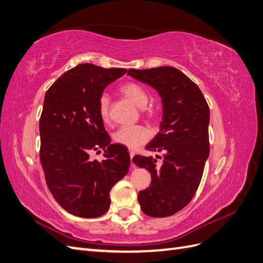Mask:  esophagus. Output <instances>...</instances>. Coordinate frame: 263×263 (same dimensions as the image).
Instances as JSON below:
<instances>
[{
    "mask_svg": "<svg viewBox=\"0 0 263 263\" xmlns=\"http://www.w3.org/2000/svg\"><path fill=\"white\" fill-rule=\"evenodd\" d=\"M129 156H130V159H133V157L135 156V151L134 150H129ZM130 166H132V168H135V164L132 162Z\"/></svg>",
    "mask_w": 263,
    "mask_h": 263,
    "instance_id": "1",
    "label": "esophagus"
}]
</instances>
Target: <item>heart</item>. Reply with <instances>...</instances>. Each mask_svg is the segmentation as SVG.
<instances>
[{
	"label": "heart",
	"mask_w": 263,
	"mask_h": 263,
	"mask_svg": "<svg viewBox=\"0 0 263 263\" xmlns=\"http://www.w3.org/2000/svg\"><path fill=\"white\" fill-rule=\"evenodd\" d=\"M122 93L130 100L135 105L144 108L149 102V94L145 87L135 82L125 83L121 87ZM98 114L104 123L109 122V98L106 94H102L98 102ZM145 114L149 118H156L157 113L153 109H145ZM150 134L147 128L140 125H127L114 133V140L119 145H124L128 148H136L149 139Z\"/></svg>",
	"instance_id": "heart-1"
}]
</instances>
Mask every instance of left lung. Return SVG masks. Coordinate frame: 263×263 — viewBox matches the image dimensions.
Masks as SVG:
<instances>
[{
	"instance_id": "1",
	"label": "left lung",
	"mask_w": 263,
	"mask_h": 263,
	"mask_svg": "<svg viewBox=\"0 0 263 263\" xmlns=\"http://www.w3.org/2000/svg\"><path fill=\"white\" fill-rule=\"evenodd\" d=\"M127 74L153 86L163 108L160 132L146 146L162 154L161 166L153 157L133 158L151 174L150 185L138 193V202L148 216H171L185 208L200 185L210 155V107L198 86L177 68L129 69Z\"/></svg>"
}]
</instances>
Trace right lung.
<instances>
[{"instance_id": "obj_1", "label": "right lung", "mask_w": 263, "mask_h": 263, "mask_svg": "<svg viewBox=\"0 0 263 263\" xmlns=\"http://www.w3.org/2000/svg\"><path fill=\"white\" fill-rule=\"evenodd\" d=\"M126 71L81 63L46 92L39 119L41 162L53 198L76 216L94 218L105 214L110 190L128 172V150L110 144L98 114L103 91ZM101 148L105 160L92 161L91 151L99 153Z\"/></svg>"}]
</instances>
